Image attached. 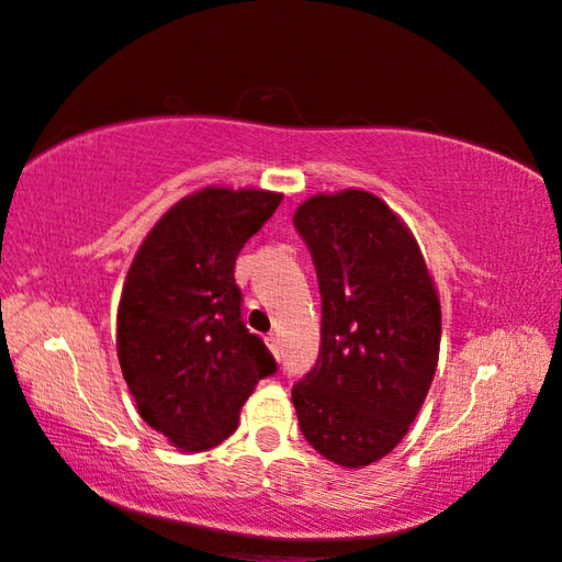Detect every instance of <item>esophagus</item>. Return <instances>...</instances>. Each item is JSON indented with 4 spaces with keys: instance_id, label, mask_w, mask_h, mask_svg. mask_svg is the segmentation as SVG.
Here are the masks:
<instances>
[{
    "instance_id": "esophagus-1",
    "label": "esophagus",
    "mask_w": 562,
    "mask_h": 562,
    "mask_svg": "<svg viewBox=\"0 0 562 562\" xmlns=\"http://www.w3.org/2000/svg\"><path fill=\"white\" fill-rule=\"evenodd\" d=\"M265 341H267V346H270V349H272L274 357H280V351H282V346H280V336H278V334H267Z\"/></svg>"
}]
</instances>
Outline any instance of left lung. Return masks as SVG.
Instances as JSON below:
<instances>
[{
  "label": "left lung",
  "instance_id": "obj_1",
  "mask_svg": "<svg viewBox=\"0 0 562 562\" xmlns=\"http://www.w3.org/2000/svg\"><path fill=\"white\" fill-rule=\"evenodd\" d=\"M321 288V351L292 384L305 440L346 469L405 438L438 367L440 303L423 251L367 191L313 195L295 211Z\"/></svg>",
  "mask_w": 562,
  "mask_h": 562
}]
</instances>
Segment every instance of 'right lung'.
Returning a JSON list of instances; mask_svg holds the SVG:
<instances>
[{
  "mask_svg": "<svg viewBox=\"0 0 562 562\" xmlns=\"http://www.w3.org/2000/svg\"><path fill=\"white\" fill-rule=\"evenodd\" d=\"M280 193L203 188L157 221L126 274L116 353L139 417L183 450H209L278 361L241 321L234 265Z\"/></svg>",
  "mask_w": 562,
  "mask_h": 562,
  "instance_id": "1",
  "label": "right lung"
}]
</instances>
